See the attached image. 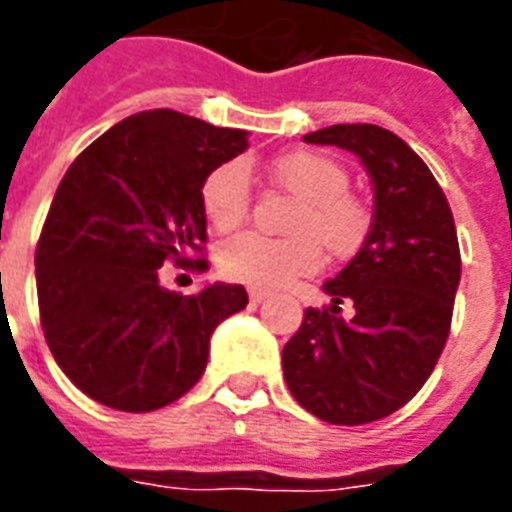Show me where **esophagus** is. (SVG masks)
I'll return each instance as SVG.
<instances>
[{
    "instance_id": "obj_1",
    "label": "esophagus",
    "mask_w": 512,
    "mask_h": 512,
    "mask_svg": "<svg viewBox=\"0 0 512 512\" xmlns=\"http://www.w3.org/2000/svg\"><path fill=\"white\" fill-rule=\"evenodd\" d=\"M265 298H268V292L265 290H255V287L249 290V300H252V303H260V300H265Z\"/></svg>"
}]
</instances>
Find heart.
I'll use <instances>...</instances> for the list:
<instances>
[{"label": "heart", "mask_w": 512, "mask_h": 512, "mask_svg": "<svg viewBox=\"0 0 512 512\" xmlns=\"http://www.w3.org/2000/svg\"><path fill=\"white\" fill-rule=\"evenodd\" d=\"M268 174L284 193L298 198L287 230L290 239L239 233L220 247L217 265L225 279L255 290H276L322 265V248L335 257L357 255L370 230V206L349 193V171L322 152H284L268 163ZM252 190L241 163H222L201 185V206L217 230H233L249 214Z\"/></svg>", "instance_id": "b5f03b06"}]
</instances>
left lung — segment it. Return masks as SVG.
Returning a JSON list of instances; mask_svg holds the SVG:
<instances>
[{"label":"left lung","instance_id":"1","mask_svg":"<svg viewBox=\"0 0 512 512\" xmlns=\"http://www.w3.org/2000/svg\"><path fill=\"white\" fill-rule=\"evenodd\" d=\"M308 144L360 155L373 179V230L325 282L333 306L306 308L282 351L284 381L327 424H370L403 408L438 365L451 333L462 255L446 195L408 144L370 123L330 126ZM355 306L338 318L340 303Z\"/></svg>","mask_w":512,"mask_h":512}]
</instances>
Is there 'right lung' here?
Masks as SVG:
<instances>
[{"label":"right lung","instance_id":"obj_1","mask_svg":"<svg viewBox=\"0 0 512 512\" xmlns=\"http://www.w3.org/2000/svg\"><path fill=\"white\" fill-rule=\"evenodd\" d=\"M244 150L239 128L147 109L61 179L34 252L39 322L58 368L96 403L147 413L179 400L204 376L214 327L249 303L241 284L185 298L158 282L166 260L209 265L201 185Z\"/></svg>","mask_w":512,"mask_h":512}]
</instances>
